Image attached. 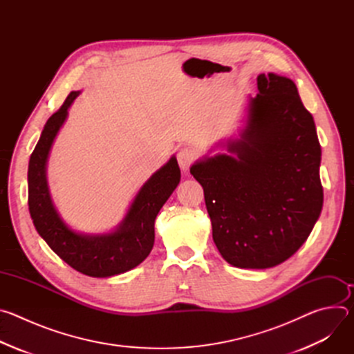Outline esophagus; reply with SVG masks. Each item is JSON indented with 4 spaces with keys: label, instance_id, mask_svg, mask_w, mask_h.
Listing matches in <instances>:
<instances>
[{
    "label": "esophagus",
    "instance_id": "obj_1",
    "mask_svg": "<svg viewBox=\"0 0 354 354\" xmlns=\"http://www.w3.org/2000/svg\"><path fill=\"white\" fill-rule=\"evenodd\" d=\"M176 158H178V162H179V167L183 172H187L189 171V167L192 165V162L194 161L196 158V154L194 151L190 149V148H180L176 154Z\"/></svg>",
    "mask_w": 354,
    "mask_h": 354
}]
</instances>
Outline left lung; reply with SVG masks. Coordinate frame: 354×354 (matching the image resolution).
Listing matches in <instances>:
<instances>
[{
  "label": "left lung",
  "mask_w": 354,
  "mask_h": 354,
  "mask_svg": "<svg viewBox=\"0 0 354 354\" xmlns=\"http://www.w3.org/2000/svg\"><path fill=\"white\" fill-rule=\"evenodd\" d=\"M238 138L216 142L225 153L190 167L203 186L213 239L241 269H269L292 257L310 236L324 205L321 145L313 115L295 84L258 75Z\"/></svg>",
  "instance_id": "8db88e82"
}]
</instances>
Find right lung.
<instances>
[{
  "label": "right lung",
  "instance_id": "1",
  "mask_svg": "<svg viewBox=\"0 0 354 354\" xmlns=\"http://www.w3.org/2000/svg\"><path fill=\"white\" fill-rule=\"evenodd\" d=\"M81 91H73L40 134L28 168V205L39 235L66 263L91 277H112L138 266L154 246V223L180 182L176 157L140 187L123 220L109 232L84 234L73 230L56 209L48 190L46 168L50 149Z\"/></svg>",
  "mask_w": 354,
  "mask_h": 354
}]
</instances>
